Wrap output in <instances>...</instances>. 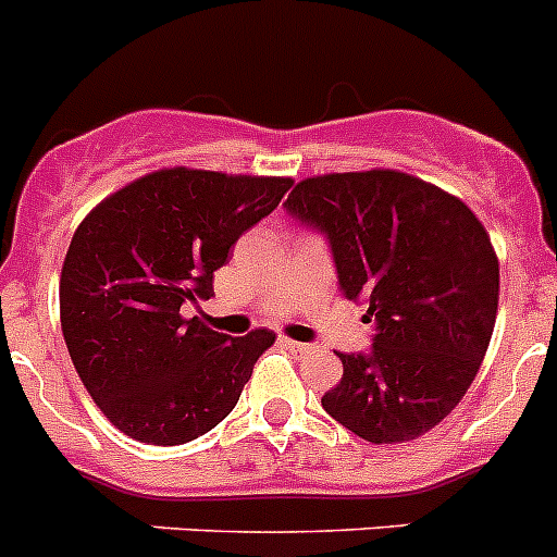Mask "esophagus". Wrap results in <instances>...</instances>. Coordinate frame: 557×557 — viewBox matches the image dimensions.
<instances>
[{
  "label": "esophagus",
  "mask_w": 557,
  "mask_h": 557,
  "mask_svg": "<svg viewBox=\"0 0 557 557\" xmlns=\"http://www.w3.org/2000/svg\"><path fill=\"white\" fill-rule=\"evenodd\" d=\"M282 345L284 348H289L293 350V354H309V350H312V345H306V342H295V339H287V336H282Z\"/></svg>",
  "instance_id": "34e87169"
}]
</instances>
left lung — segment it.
Instances as JSON below:
<instances>
[{
	"label": "left lung",
	"mask_w": 557,
	"mask_h": 557,
	"mask_svg": "<svg viewBox=\"0 0 557 557\" xmlns=\"http://www.w3.org/2000/svg\"><path fill=\"white\" fill-rule=\"evenodd\" d=\"M284 209L323 234L342 295L375 323L370 348L336 354L342 381L323 408L372 445L431 431L475 381L497 320L486 228L463 201L397 171L304 178Z\"/></svg>",
	"instance_id": "1"
}]
</instances>
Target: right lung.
Returning <instances> with one entry per match:
<instances>
[{
  "label": "right lung",
  "mask_w": 557,
  "mask_h": 557,
  "mask_svg": "<svg viewBox=\"0 0 557 557\" xmlns=\"http://www.w3.org/2000/svg\"><path fill=\"white\" fill-rule=\"evenodd\" d=\"M289 187V178L171 168L79 223L60 275V323L82 384L126 436L185 445L237 406L275 334H218L182 318V306L215 295L234 243Z\"/></svg>",
  "instance_id": "add662e5"
}]
</instances>
